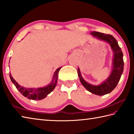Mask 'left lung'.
I'll return each mask as SVG.
<instances>
[{
	"mask_svg": "<svg viewBox=\"0 0 134 134\" xmlns=\"http://www.w3.org/2000/svg\"><path fill=\"white\" fill-rule=\"evenodd\" d=\"M91 34L97 38L108 42L110 45V47L114 52L113 70L107 81L98 86H93L85 82L82 77L79 69L78 74L82 84L89 92L98 96H103L112 92L120 81L124 69L123 55L117 41L112 35L97 32H92Z\"/></svg>",
	"mask_w": 134,
	"mask_h": 134,
	"instance_id": "1",
	"label": "left lung"
}]
</instances>
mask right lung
Segmentation results:
<instances>
[{
	"mask_svg": "<svg viewBox=\"0 0 134 134\" xmlns=\"http://www.w3.org/2000/svg\"><path fill=\"white\" fill-rule=\"evenodd\" d=\"M61 67H62L58 68L56 70L55 73H54L52 83L46 87L39 88V89H34V88L32 89V88L24 87L18 85V83L14 80L11 74H10V77L11 81H12L13 83L15 85L16 89L25 97H27L30 99H33V100H40V99L46 97V96L48 94H49L55 89L57 81H58L59 71L60 70Z\"/></svg>",
	"mask_w": 134,
	"mask_h": 134,
	"instance_id": "right-lung-1",
	"label": "right lung"
}]
</instances>
